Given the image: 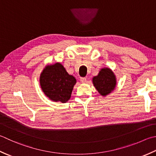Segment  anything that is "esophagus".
I'll return each instance as SVG.
<instances>
[{
	"mask_svg": "<svg viewBox=\"0 0 156 156\" xmlns=\"http://www.w3.org/2000/svg\"><path fill=\"white\" fill-rule=\"evenodd\" d=\"M80 81L82 82V83H85V82H87V78L81 77L80 78Z\"/></svg>",
	"mask_w": 156,
	"mask_h": 156,
	"instance_id": "1",
	"label": "esophagus"
}]
</instances>
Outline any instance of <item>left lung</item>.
Masks as SVG:
<instances>
[{
  "mask_svg": "<svg viewBox=\"0 0 156 156\" xmlns=\"http://www.w3.org/2000/svg\"><path fill=\"white\" fill-rule=\"evenodd\" d=\"M94 87L102 96L112 93L116 86V78L114 72L108 68H102L99 74L93 78Z\"/></svg>",
  "mask_w": 156,
  "mask_h": 156,
  "instance_id": "8db88e82",
  "label": "left lung"
}]
</instances>
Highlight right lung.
I'll list each match as a JSON object with an SVG mask.
<instances>
[{"mask_svg":"<svg viewBox=\"0 0 156 156\" xmlns=\"http://www.w3.org/2000/svg\"><path fill=\"white\" fill-rule=\"evenodd\" d=\"M76 80L59 63L45 67L40 76V84L45 95L53 101L66 103L71 97Z\"/></svg>","mask_w":156,"mask_h":156,"instance_id":"1","label":"right lung"}]
</instances>
